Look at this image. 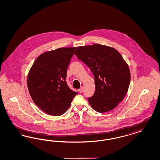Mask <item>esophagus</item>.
<instances>
[{
  "label": "esophagus",
  "instance_id": "1",
  "mask_svg": "<svg viewBox=\"0 0 160 160\" xmlns=\"http://www.w3.org/2000/svg\"><path fill=\"white\" fill-rule=\"evenodd\" d=\"M83 87H82V88H79V89H78V92H80V93H82V92H83Z\"/></svg>",
  "mask_w": 160,
  "mask_h": 160
}]
</instances>
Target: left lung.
Instances as JSON below:
<instances>
[{"label": "left lung", "mask_w": 160, "mask_h": 160, "mask_svg": "<svg viewBox=\"0 0 160 160\" xmlns=\"http://www.w3.org/2000/svg\"><path fill=\"white\" fill-rule=\"evenodd\" d=\"M74 55L94 76L95 92L88 98L92 108L100 113L115 108L125 98L131 80L129 67L121 54L113 48L96 44L78 47Z\"/></svg>", "instance_id": "8db88e82"}]
</instances>
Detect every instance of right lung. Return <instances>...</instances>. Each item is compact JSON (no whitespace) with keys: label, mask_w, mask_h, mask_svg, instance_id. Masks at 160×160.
<instances>
[{"label":"right lung","mask_w":160,"mask_h":160,"mask_svg":"<svg viewBox=\"0 0 160 160\" xmlns=\"http://www.w3.org/2000/svg\"><path fill=\"white\" fill-rule=\"evenodd\" d=\"M76 49L60 48L42 53L28 73L27 86L31 98L47 114L63 115L77 94L66 82L67 67Z\"/></svg>","instance_id":"1"}]
</instances>
